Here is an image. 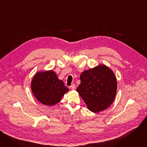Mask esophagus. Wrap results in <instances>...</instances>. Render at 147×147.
I'll use <instances>...</instances> for the list:
<instances>
[{"instance_id":"34e87169","label":"esophagus","mask_w":147,"mask_h":147,"mask_svg":"<svg viewBox=\"0 0 147 147\" xmlns=\"http://www.w3.org/2000/svg\"><path fill=\"white\" fill-rule=\"evenodd\" d=\"M75 88H76V86H75L74 84H73L71 85V86H70V88H71V89L74 90Z\"/></svg>"}]
</instances>
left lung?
<instances>
[{
  "instance_id": "left-lung-1",
  "label": "left lung",
  "mask_w": 147,
  "mask_h": 147,
  "mask_svg": "<svg viewBox=\"0 0 147 147\" xmlns=\"http://www.w3.org/2000/svg\"><path fill=\"white\" fill-rule=\"evenodd\" d=\"M80 80L77 91L90 111L97 113L109 107L116 96L117 82L109 67L101 65L83 71Z\"/></svg>"
}]
</instances>
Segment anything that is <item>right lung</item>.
Listing matches in <instances>:
<instances>
[{
	"label": "right lung",
	"mask_w": 147,
	"mask_h": 147,
	"mask_svg": "<svg viewBox=\"0 0 147 147\" xmlns=\"http://www.w3.org/2000/svg\"><path fill=\"white\" fill-rule=\"evenodd\" d=\"M31 90L35 98L45 105H55L69 89L52 71L38 72L31 82Z\"/></svg>",
	"instance_id": "right-lung-1"
}]
</instances>
